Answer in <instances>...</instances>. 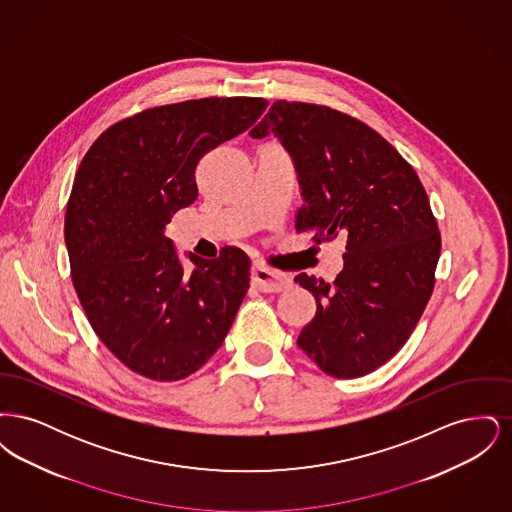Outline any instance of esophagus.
Returning a JSON list of instances; mask_svg holds the SVG:
<instances>
[{
	"mask_svg": "<svg viewBox=\"0 0 512 512\" xmlns=\"http://www.w3.org/2000/svg\"><path fill=\"white\" fill-rule=\"evenodd\" d=\"M251 280H253L255 288L261 290V292H282L292 284V280L288 276L278 274V272H274V270L267 267H261V265L253 267Z\"/></svg>",
	"mask_w": 512,
	"mask_h": 512,
	"instance_id": "34e87169",
	"label": "esophagus"
}]
</instances>
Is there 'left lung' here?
<instances>
[{"instance_id": "obj_1", "label": "left lung", "mask_w": 512, "mask_h": 512, "mask_svg": "<svg viewBox=\"0 0 512 512\" xmlns=\"http://www.w3.org/2000/svg\"><path fill=\"white\" fill-rule=\"evenodd\" d=\"M274 134L292 155L303 207L297 232L345 240L334 282L305 272L317 315L297 345L334 378H359L409 340L434 290L441 238L413 167L376 130L336 109L274 101L249 136Z\"/></svg>"}]
</instances>
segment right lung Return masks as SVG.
Listing matches in <instances>:
<instances>
[{
	"instance_id": "obj_1",
	"label": "right lung",
	"mask_w": 512,
	"mask_h": 512,
	"mask_svg": "<svg viewBox=\"0 0 512 512\" xmlns=\"http://www.w3.org/2000/svg\"><path fill=\"white\" fill-rule=\"evenodd\" d=\"M267 99L205 98L109 126L84 155L65 215L74 290L94 332L130 370L176 382L226 338L249 288L251 261L224 247L182 265L165 236L197 197L199 159L265 113Z\"/></svg>"
}]
</instances>
